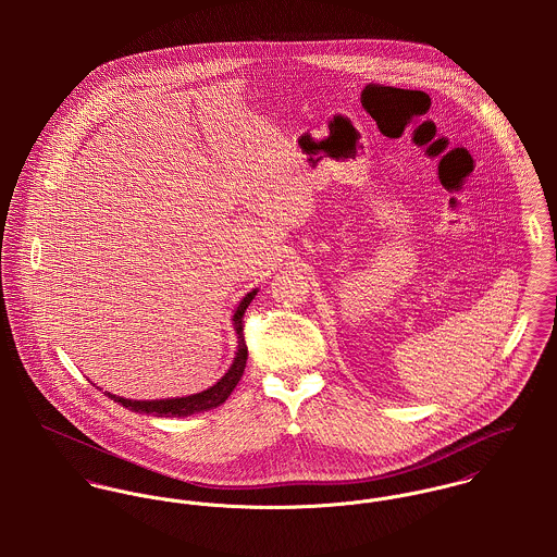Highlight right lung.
<instances>
[{
  "mask_svg": "<svg viewBox=\"0 0 557 557\" xmlns=\"http://www.w3.org/2000/svg\"><path fill=\"white\" fill-rule=\"evenodd\" d=\"M257 296V289L248 292L234 313V327H236V334H238V351H236V358H234V364L230 367V371L214 384L210 386L208 391L203 393H197V395H190V397H177V398H154V400H133V398L115 397L111 393H107V397L113 398L115 403H120L122 407L131 409V411H139V413H152V416H164V418H180V416H190V413H197V411H208V409H214L219 407L221 403H225L230 395L234 393V388L238 386L239 377L244 373V367H246V358H248V349H246V341H244V325H242V318H244V311L248 309V305L252 302V298Z\"/></svg>",
  "mask_w": 557,
  "mask_h": 557,
  "instance_id": "right-lung-1",
  "label": "right lung"
}]
</instances>
